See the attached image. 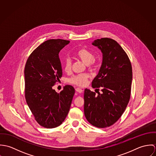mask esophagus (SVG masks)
Returning <instances> with one entry per match:
<instances>
[{
  "instance_id": "1",
  "label": "esophagus",
  "mask_w": 156,
  "mask_h": 156,
  "mask_svg": "<svg viewBox=\"0 0 156 156\" xmlns=\"http://www.w3.org/2000/svg\"><path fill=\"white\" fill-rule=\"evenodd\" d=\"M76 90L77 92H79V93H82V92L83 91L82 89H80V88H76Z\"/></svg>"
}]
</instances>
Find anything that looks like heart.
<instances>
[{
	"mask_svg": "<svg viewBox=\"0 0 156 156\" xmlns=\"http://www.w3.org/2000/svg\"><path fill=\"white\" fill-rule=\"evenodd\" d=\"M76 56L81 61H82L85 64L88 66H92L94 62L93 54L86 48H80L76 53ZM71 68V61L69 58H67L64 62V70L66 72L70 71ZM89 78V75L88 74H82L79 75H76L71 78H70L68 82L73 85L83 87L86 85L87 80Z\"/></svg>",
	"mask_w": 156,
	"mask_h": 156,
	"instance_id": "heart-1",
	"label": "heart"
}]
</instances>
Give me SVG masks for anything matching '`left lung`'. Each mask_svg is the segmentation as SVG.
Wrapping results in <instances>:
<instances>
[{"instance_id":"1","label":"left lung","mask_w":156,"mask_h":156,"mask_svg":"<svg viewBox=\"0 0 156 156\" xmlns=\"http://www.w3.org/2000/svg\"><path fill=\"white\" fill-rule=\"evenodd\" d=\"M92 44L101 50L102 63L92 82L98 94L85 89L84 113L92 125L105 128L118 120L129 103L132 68L127 55L116 41L103 38L95 40Z\"/></svg>"}]
</instances>
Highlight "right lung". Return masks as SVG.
Returning <instances> with one entry per match:
<instances>
[{"label": "right lung", "mask_w": 156, "mask_h": 156, "mask_svg": "<svg viewBox=\"0 0 156 156\" xmlns=\"http://www.w3.org/2000/svg\"><path fill=\"white\" fill-rule=\"evenodd\" d=\"M69 43L61 39L45 41L31 53L24 68L26 103L45 128H55L64 122L75 93L71 85L59 93L52 87L62 76L59 53Z\"/></svg>", "instance_id": "1"}]
</instances>
